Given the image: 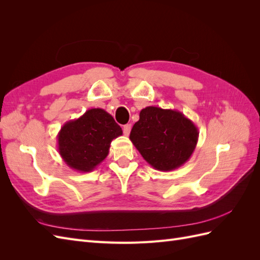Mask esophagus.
<instances>
[{"mask_svg": "<svg viewBox=\"0 0 260 260\" xmlns=\"http://www.w3.org/2000/svg\"><path fill=\"white\" fill-rule=\"evenodd\" d=\"M130 131H131V124H129V123L124 124L123 125V135L128 137L130 135Z\"/></svg>", "mask_w": 260, "mask_h": 260, "instance_id": "obj_1", "label": "esophagus"}]
</instances>
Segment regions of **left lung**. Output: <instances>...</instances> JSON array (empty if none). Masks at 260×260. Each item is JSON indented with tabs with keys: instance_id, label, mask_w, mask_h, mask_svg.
I'll list each match as a JSON object with an SVG mask.
<instances>
[{
	"instance_id": "left-lung-1",
	"label": "left lung",
	"mask_w": 260,
	"mask_h": 260,
	"mask_svg": "<svg viewBox=\"0 0 260 260\" xmlns=\"http://www.w3.org/2000/svg\"><path fill=\"white\" fill-rule=\"evenodd\" d=\"M130 140L154 169L171 171L190 159L199 141V129L176 109L147 106L140 112Z\"/></svg>"
}]
</instances>
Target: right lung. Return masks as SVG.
Listing matches in <instances>:
<instances>
[{
    "label": "right lung",
    "mask_w": 260,
    "mask_h": 260,
    "mask_svg": "<svg viewBox=\"0 0 260 260\" xmlns=\"http://www.w3.org/2000/svg\"><path fill=\"white\" fill-rule=\"evenodd\" d=\"M120 136L122 130L111 114L91 108L62 125L57 135V149L68 167L90 172L106 158L112 141Z\"/></svg>",
    "instance_id": "1"
}]
</instances>
